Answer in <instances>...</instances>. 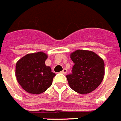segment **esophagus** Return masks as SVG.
Here are the masks:
<instances>
[{"instance_id":"esophagus-1","label":"esophagus","mask_w":121,"mask_h":121,"mask_svg":"<svg viewBox=\"0 0 121 121\" xmlns=\"http://www.w3.org/2000/svg\"><path fill=\"white\" fill-rule=\"evenodd\" d=\"M61 73H63V74H66V73H67V70L66 69H64L63 71H61Z\"/></svg>"}]
</instances>
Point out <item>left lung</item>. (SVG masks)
Instances as JSON below:
<instances>
[{
  "label": "left lung",
  "mask_w": 121,
  "mask_h": 121,
  "mask_svg": "<svg viewBox=\"0 0 121 121\" xmlns=\"http://www.w3.org/2000/svg\"><path fill=\"white\" fill-rule=\"evenodd\" d=\"M74 63L71 73L66 77L71 88L81 94L95 90L104 76V63L95 52L77 50L71 54Z\"/></svg>",
  "instance_id": "obj_1"
}]
</instances>
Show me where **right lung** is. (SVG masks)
<instances>
[{
	"mask_svg": "<svg viewBox=\"0 0 121 121\" xmlns=\"http://www.w3.org/2000/svg\"><path fill=\"white\" fill-rule=\"evenodd\" d=\"M47 58V54L39 52L28 54L17 61L15 69L17 80L27 92L40 94L52 85L56 74L45 65Z\"/></svg>",
	"mask_w": 121,
	"mask_h": 121,
	"instance_id": "right-lung-1",
	"label": "right lung"
}]
</instances>
